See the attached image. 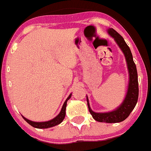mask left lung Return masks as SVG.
<instances>
[{
  "label": "left lung",
  "mask_w": 151,
  "mask_h": 151,
  "mask_svg": "<svg viewBox=\"0 0 151 151\" xmlns=\"http://www.w3.org/2000/svg\"><path fill=\"white\" fill-rule=\"evenodd\" d=\"M108 33L115 40L116 42L119 45L125 56H126L127 65H128V73H129V83H128V89L127 92L126 98L123 104H121L118 109L111 112L106 113H96L92 111L89 107V101L86 97L88 108L92 117L96 121L101 123H120L125 120L129 116L131 111L135 107L138 101L139 97V84H138V76H137V68L136 65L133 60L132 53L131 50L124 39L123 38L120 34L117 32L113 28L108 29Z\"/></svg>",
  "instance_id": "8db88e82"
}]
</instances>
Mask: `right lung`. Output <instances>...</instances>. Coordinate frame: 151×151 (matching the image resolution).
Instances as JSON below:
<instances>
[{
	"mask_svg": "<svg viewBox=\"0 0 151 151\" xmlns=\"http://www.w3.org/2000/svg\"><path fill=\"white\" fill-rule=\"evenodd\" d=\"M71 94L69 95L68 98L66 99L65 102L64 103L63 106H62V110H61L60 113L56 116L55 118H53V120H49V121L47 122H40V123H37V122H33L31 121V120H28V119L25 118L24 117L23 119L28 123L29 125H31V126L34 127V128H50V127H53L56 126V125H59L63 121V120L65 119V111H66V106H67V102H68V100L71 98Z\"/></svg>",
	"mask_w": 151,
	"mask_h": 151,
	"instance_id": "obj_1",
	"label": "right lung"
}]
</instances>
